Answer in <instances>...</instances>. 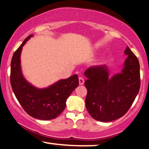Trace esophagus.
Segmentation results:
<instances>
[{
  "label": "esophagus",
  "instance_id": "34e87169",
  "mask_svg": "<svg viewBox=\"0 0 149 149\" xmlns=\"http://www.w3.org/2000/svg\"><path fill=\"white\" fill-rule=\"evenodd\" d=\"M78 80H79V84L80 85H83V83H84V82H85L84 78H83V77H79V78H78Z\"/></svg>",
  "mask_w": 149,
  "mask_h": 149
}]
</instances>
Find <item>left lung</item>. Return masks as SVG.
I'll use <instances>...</instances> for the list:
<instances>
[{
	"label": "left lung",
	"mask_w": 149,
	"mask_h": 149,
	"mask_svg": "<svg viewBox=\"0 0 149 149\" xmlns=\"http://www.w3.org/2000/svg\"><path fill=\"white\" fill-rule=\"evenodd\" d=\"M127 58L120 73L109 78L107 66H91L85 71L88 90L85 107L94 119L110 122L123 116L139 91V60L127 46L124 52Z\"/></svg>",
	"instance_id": "8db88e82"
}]
</instances>
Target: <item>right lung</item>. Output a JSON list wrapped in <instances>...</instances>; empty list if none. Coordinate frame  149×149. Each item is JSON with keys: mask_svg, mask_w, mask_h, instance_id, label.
I'll use <instances>...</instances> for the list:
<instances>
[{"mask_svg": "<svg viewBox=\"0 0 149 149\" xmlns=\"http://www.w3.org/2000/svg\"><path fill=\"white\" fill-rule=\"evenodd\" d=\"M31 36H29L13 54L10 83L17 100L29 115L48 120L57 118L64 110L66 100L79 84L78 76L75 74L43 89L36 88L28 83L22 73L20 54L22 47Z\"/></svg>", "mask_w": 149, "mask_h": 149, "instance_id": "right-lung-1", "label": "right lung"}]
</instances>
